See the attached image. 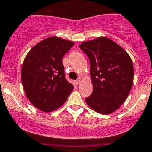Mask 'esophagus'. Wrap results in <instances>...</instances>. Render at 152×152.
Returning a JSON list of instances; mask_svg holds the SVG:
<instances>
[{
    "label": "esophagus",
    "instance_id": "obj_1",
    "mask_svg": "<svg viewBox=\"0 0 152 152\" xmlns=\"http://www.w3.org/2000/svg\"><path fill=\"white\" fill-rule=\"evenodd\" d=\"M76 83L77 85H79V84H81V79H77V80H76Z\"/></svg>",
    "mask_w": 152,
    "mask_h": 152
}]
</instances>
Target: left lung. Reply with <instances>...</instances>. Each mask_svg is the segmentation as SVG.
Listing matches in <instances>:
<instances>
[{"label":"left lung","instance_id":"left-lung-1","mask_svg":"<svg viewBox=\"0 0 152 152\" xmlns=\"http://www.w3.org/2000/svg\"><path fill=\"white\" fill-rule=\"evenodd\" d=\"M79 47L90 62L93 86L86 103L99 114H111L124 103L132 88V60L119 44L103 36L84 41Z\"/></svg>","mask_w":152,"mask_h":152}]
</instances>
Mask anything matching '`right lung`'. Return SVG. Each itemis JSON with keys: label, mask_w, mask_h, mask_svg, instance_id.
Masks as SVG:
<instances>
[{"label": "right lung", "mask_w": 152, "mask_h": 152, "mask_svg": "<svg viewBox=\"0 0 152 152\" xmlns=\"http://www.w3.org/2000/svg\"><path fill=\"white\" fill-rule=\"evenodd\" d=\"M74 42L52 36L32 48L24 60L21 79L30 103L44 112L61 107L73 91L65 79L63 57Z\"/></svg>", "instance_id": "right-lung-1"}]
</instances>
